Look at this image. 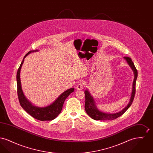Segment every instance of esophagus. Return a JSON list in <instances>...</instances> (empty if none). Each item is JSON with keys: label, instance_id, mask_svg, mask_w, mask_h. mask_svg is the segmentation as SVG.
<instances>
[{"label": "esophagus", "instance_id": "obj_1", "mask_svg": "<svg viewBox=\"0 0 153 153\" xmlns=\"http://www.w3.org/2000/svg\"><path fill=\"white\" fill-rule=\"evenodd\" d=\"M84 82H80L79 83L77 84L76 88H77V89H78V90H82V89L84 88Z\"/></svg>", "mask_w": 153, "mask_h": 153}]
</instances>
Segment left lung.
<instances>
[{"label": "left lung", "mask_w": 153, "mask_h": 153, "mask_svg": "<svg viewBox=\"0 0 153 153\" xmlns=\"http://www.w3.org/2000/svg\"><path fill=\"white\" fill-rule=\"evenodd\" d=\"M124 58L126 60L128 64L131 67L132 70L134 73V79L132 84V90L131 93V98L130 102L124 108L122 111L115 113V114H107L104 113L102 111H99L96 107L95 104V102L93 97L91 95L87 89L85 91L84 94L85 95V109L88 115L91 117L92 119L96 120H114L117 117L122 115L128 109V108L131 106L132 102L134 99V96L135 95V84L136 81L138 77V71L134 64L131 58L128 57H124Z\"/></svg>", "instance_id": "left-lung-1"}]
</instances>
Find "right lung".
Instances as JSON below:
<instances>
[{
	"label": "right lung",
	"mask_w": 153,
	"mask_h": 153,
	"mask_svg": "<svg viewBox=\"0 0 153 153\" xmlns=\"http://www.w3.org/2000/svg\"><path fill=\"white\" fill-rule=\"evenodd\" d=\"M37 51H38L35 50L29 51L25 56L21 62V64L18 68L16 74L17 94L19 103L21 107L29 114L30 115L41 121L52 120L54 119L56 117H57L58 115L61 113V110L62 109L64 102H65L66 99L74 91V88H72L64 91L58 96L57 99L54 102L51 103L49 105L44 107H38L33 105L31 104V102L26 99V97L25 96L23 93L20 78V72L25 58L31 52Z\"/></svg>",
	"instance_id": "right-lung-1"
}]
</instances>
